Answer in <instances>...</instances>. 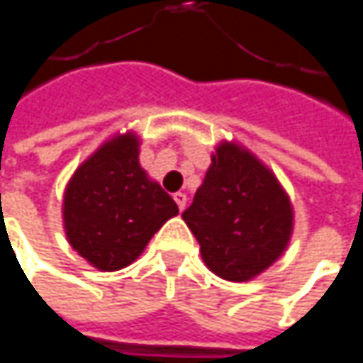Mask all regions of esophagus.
Segmentation results:
<instances>
[{"mask_svg": "<svg viewBox=\"0 0 363 363\" xmlns=\"http://www.w3.org/2000/svg\"><path fill=\"white\" fill-rule=\"evenodd\" d=\"M174 201L179 203V210H184L186 208V193H174Z\"/></svg>", "mask_w": 363, "mask_h": 363, "instance_id": "1", "label": "esophagus"}]
</instances>
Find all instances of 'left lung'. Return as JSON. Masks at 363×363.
I'll list each match as a JSON object with an SVG mask.
<instances>
[{
	"label": "left lung",
	"instance_id": "1",
	"mask_svg": "<svg viewBox=\"0 0 363 363\" xmlns=\"http://www.w3.org/2000/svg\"><path fill=\"white\" fill-rule=\"evenodd\" d=\"M206 264L223 279L248 281L284 252L292 206L277 179L248 151L223 143L182 212Z\"/></svg>",
	"mask_w": 363,
	"mask_h": 363
}]
</instances>
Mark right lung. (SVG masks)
Instances as JSON below:
<instances>
[{"label": "right lung", "mask_w": 363, "mask_h": 363, "mask_svg": "<svg viewBox=\"0 0 363 363\" xmlns=\"http://www.w3.org/2000/svg\"><path fill=\"white\" fill-rule=\"evenodd\" d=\"M177 214V201L140 168L138 140L132 134L103 145L77 168L65 191L67 238L103 271L136 260L153 233Z\"/></svg>", "instance_id": "obj_1"}]
</instances>
